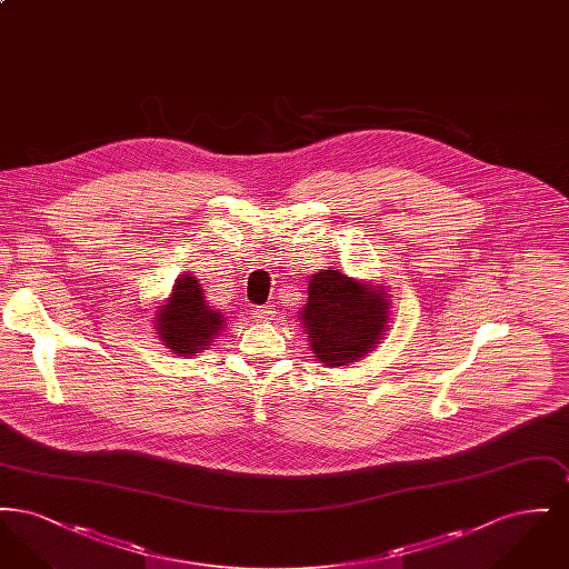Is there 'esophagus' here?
Listing matches in <instances>:
<instances>
[{
  "instance_id": "esophagus-1",
  "label": "esophagus",
  "mask_w": 569,
  "mask_h": 569,
  "mask_svg": "<svg viewBox=\"0 0 569 569\" xmlns=\"http://www.w3.org/2000/svg\"><path fill=\"white\" fill-rule=\"evenodd\" d=\"M272 313H274V307L272 305H264V307H256L251 318L258 320V322H267V320H271Z\"/></svg>"
}]
</instances>
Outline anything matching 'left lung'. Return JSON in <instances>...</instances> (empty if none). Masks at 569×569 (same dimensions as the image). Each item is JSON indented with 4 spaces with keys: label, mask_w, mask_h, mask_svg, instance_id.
<instances>
[{
    "label": "left lung",
    "mask_w": 569,
    "mask_h": 569,
    "mask_svg": "<svg viewBox=\"0 0 569 569\" xmlns=\"http://www.w3.org/2000/svg\"><path fill=\"white\" fill-rule=\"evenodd\" d=\"M388 297L341 272H318L300 311L311 350L328 367H343L371 352L388 320Z\"/></svg>",
    "instance_id": "8db88e82"
}]
</instances>
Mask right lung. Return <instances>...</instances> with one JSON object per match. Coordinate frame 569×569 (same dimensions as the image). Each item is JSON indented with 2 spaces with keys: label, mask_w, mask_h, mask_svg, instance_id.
<instances>
[{
  "label": "right lung",
  "mask_w": 569,
  "mask_h": 569,
  "mask_svg": "<svg viewBox=\"0 0 569 569\" xmlns=\"http://www.w3.org/2000/svg\"><path fill=\"white\" fill-rule=\"evenodd\" d=\"M156 322L158 335L166 348L174 353L190 356H196L204 346H209L211 339L223 328V318L209 309L200 283L191 274L177 279L170 300L160 309Z\"/></svg>",
  "instance_id": "right-lung-1"
}]
</instances>
